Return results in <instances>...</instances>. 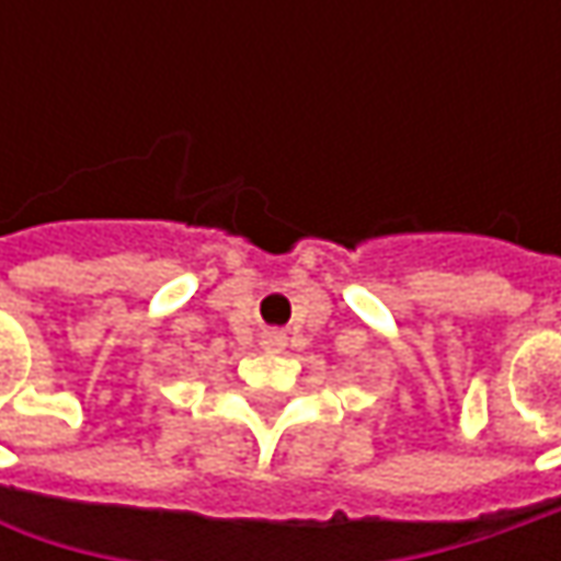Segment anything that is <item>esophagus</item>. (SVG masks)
Wrapping results in <instances>:
<instances>
[{
  "instance_id": "1",
  "label": "esophagus",
  "mask_w": 561,
  "mask_h": 561,
  "mask_svg": "<svg viewBox=\"0 0 561 561\" xmlns=\"http://www.w3.org/2000/svg\"><path fill=\"white\" fill-rule=\"evenodd\" d=\"M265 350H280L284 346V334H277V331H271V334H265Z\"/></svg>"
}]
</instances>
